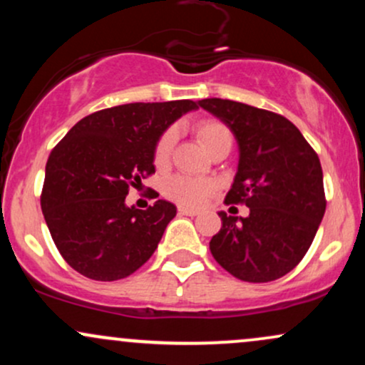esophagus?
I'll list each match as a JSON object with an SVG mask.
<instances>
[{
	"mask_svg": "<svg viewBox=\"0 0 365 365\" xmlns=\"http://www.w3.org/2000/svg\"><path fill=\"white\" fill-rule=\"evenodd\" d=\"M178 212H180V215H185V216H197V215H199V211H197V209H190V207H185V206H180Z\"/></svg>",
	"mask_w": 365,
	"mask_h": 365,
	"instance_id": "esophagus-1",
	"label": "esophagus"
}]
</instances>
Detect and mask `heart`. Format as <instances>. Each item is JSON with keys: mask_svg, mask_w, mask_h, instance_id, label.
Segmentation results:
<instances>
[{"mask_svg": "<svg viewBox=\"0 0 365 365\" xmlns=\"http://www.w3.org/2000/svg\"><path fill=\"white\" fill-rule=\"evenodd\" d=\"M199 139L202 140V144L206 145L209 153L220 148V145L226 144V142H232V132L226 127L225 123L216 120L204 121L199 127ZM175 140H177V130L170 128L163 133V137L159 139L156 150H154V159H156L158 165H165L168 163L173 153ZM215 190V183L209 182V180H200V178H192L185 177V175H175L171 177L165 185V192L170 197H173L178 202L187 204V206H197V204L204 202V199Z\"/></svg>", "mask_w": 365, "mask_h": 365, "instance_id": "1", "label": "heart"}]
</instances>
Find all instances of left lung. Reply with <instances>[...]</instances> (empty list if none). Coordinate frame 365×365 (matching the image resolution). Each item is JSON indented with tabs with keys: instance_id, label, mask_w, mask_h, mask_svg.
<instances>
[{
	"instance_id": "8db88e82",
	"label": "left lung",
	"mask_w": 365,
	"mask_h": 365,
	"mask_svg": "<svg viewBox=\"0 0 365 365\" xmlns=\"http://www.w3.org/2000/svg\"><path fill=\"white\" fill-rule=\"evenodd\" d=\"M199 106L232 130L240 150L225 202L250 209L247 217L220 212L212 257L242 282H274L302 261L324 216L319 158L282 115L220 98Z\"/></svg>"
}]
</instances>
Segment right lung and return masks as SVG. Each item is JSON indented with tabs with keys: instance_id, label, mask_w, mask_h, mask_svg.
Returning <instances> with one entry per match:
<instances>
[{
	"instance_id": "1",
	"label": "right lung",
	"mask_w": 365,
	"mask_h": 365,
	"mask_svg": "<svg viewBox=\"0 0 365 365\" xmlns=\"http://www.w3.org/2000/svg\"><path fill=\"white\" fill-rule=\"evenodd\" d=\"M190 99L130 103L86 116L49 154L41 207L54 245L77 273L96 282L127 278L158 249L177 207L159 199L128 207V188L153 175L159 137Z\"/></svg>"
}]
</instances>
